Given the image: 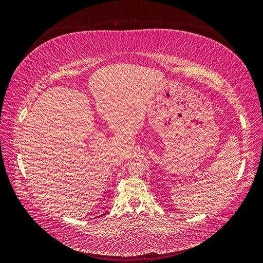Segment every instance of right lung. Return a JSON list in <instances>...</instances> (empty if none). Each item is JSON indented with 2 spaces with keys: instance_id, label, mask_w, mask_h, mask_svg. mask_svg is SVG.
<instances>
[{
  "instance_id": "1",
  "label": "right lung",
  "mask_w": 263,
  "mask_h": 263,
  "mask_svg": "<svg viewBox=\"0 0 263 263\" xmlns=\"http://www.w3.org/2000/svg\"><path fill=\"white\" fill-rule=\"evenodd\" d=\"M103 215H105V214H102V215H100V216H101V217H102V216H103Z\"/></svg>"
}]
</instances>
